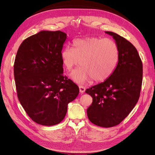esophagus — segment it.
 I'll return each instance as SVG.
<instances>
[{
	"label": "esophagus",
	"mask_w": 155,
	"mask_h": 155,
	"mask_svg": "<svg viewBox=\"0 0 155 155\" xmlns=\"http://www.w3.org/2000/svg\"><path fill=\"white\" fill-rule=\"evenodd\" d=\"M79 92H80L81 93H83L85 91V87L81 86V85H79Z\"/></svg>",
	"instance_id": "1"
}]
</instances>
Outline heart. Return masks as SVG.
Here are the masks:
<instances>
[{
	"mask_svg": "<svg viewBox=\"0 0 155 155\" xmlns=\"http://www.w3.org/2000/svg\"><path fill=\"white\" fill-rule=\"evenodd\" d=\"M73 49L64 48L61 52L62 63L67 71L80 63L71 74L78 83L93 79L96 82L104 81L115 71L119 61V49L116 42L109 38L88 37L73 41Z\"/></svg>",
	"mask_w": 155,
	"mask_h": 155,
	"instance_id": "obj_1",
	"label": "heart"
}]
</instances>
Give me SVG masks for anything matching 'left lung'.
Instances as JSON below:
<instances>
[{
	"label": "left lung",
	"mask_w": 155,
	"mask_h": 155,
	"mask_svg": "<svg viewBox=\"0 0 155 155\" xmlns=\"http://www.w3.org/2000/svg\"><path fill=\"white\" fill-rule=\"evenodd\" d=\"M113 37L119 49V61L114 72L104 83L87 88L92 97L87 109L88 120L103 127L120 124L137 104L143 76L142 60L138 51L129 41L114 32L105 31Z\"/></svg>",
	"instance_id": "1"
}]
</instances>
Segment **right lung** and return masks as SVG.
<instances>
[{
    "instance_id": "1",
    "label": "right lung",
    "mask_w": 155,
    "mask_h": 155,
    "mask_svg": "<svg viewBox=\"0 0 155 155\" xmlns=\"http://www.w3.org/2000/svg\"><path fill=\"white\" fill-rule=\"evenodd\" d=\"M67 34L41 31L23 41L14 63L17 96L23 109L35 123L59 124L79 87L63 76L61 52Z\"/></svg>"
}]
</instances>
